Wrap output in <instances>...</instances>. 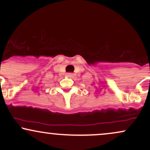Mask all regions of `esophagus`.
I'll use <instances>...</instances> for the list:
<instances>
[{
  "label": "esophagus",
  "mask_w": 150,
  "mask_h": 150,
  "mask_svg": "<svg viewBox=\"0 0 150 150\" xmlns=\"http://www.w3.org/2000/svg\"><path fill=\"white\" fill-rule=\"evenodd\" d=\"M66 76L68 77H69V78H73L74 76V74L72 73H68L66 74Z\"/></svg>",
  "instance_id": "34e87169"
}]
</instances>
